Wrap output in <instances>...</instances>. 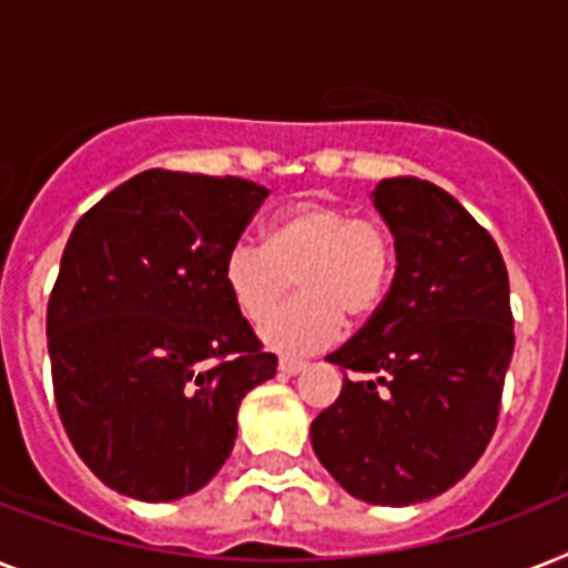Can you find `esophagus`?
Instances as JSON below:
<instances>
[{"label":"esophagus","mask_w":568,"mask_h":568,"mask_svg":"<svg viewBox=\"0 0 568 568\" xmlns=\"http://www.w3.org/2000/svg\"><path fill=\"white\" fill-rule=\"evenodd\" d=\"M308 364L303 362V358H280V373H285V376H297V373L306 371Z\"/></svg>","instance_id":"1"}]
</instances>
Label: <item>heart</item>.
<instances>
[{"instance_id":"1","label":"heart","mask_w":568,"mask_h":568,"mask_svg":"<svg viewBox=\"0 0 568 568\" xmlns=\"http://www.w3.org/2000/svg\"><path fill=\"white\" fill-rule=\"evenodd\" d=\"M394 239L376 219L326 201H300L271 221L265 244H230L221 280L233 306L260 324L298 274L301 297L260 329L265 347L306 356L335 344L344 315L371 317L394 280Z\"/></svg>"}]
</instances>
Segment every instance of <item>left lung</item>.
I'll return each mask as SVG.
<instances>
[{
  "label": "left lung",
  "mask_w": 568,
  "mask_h": 568,
  "mask_svg": "<svg viewBox=\"0 0 568 568\" xmlns=\"http://www.w3.org/2000/svg\"><path fill=\"white\" fill-rule=\"evenodd\" d=\"M371 201L394 236V283L326 356L353 376L308 435L349 496L405 508L455 487L490 444L514 317L499 247L449 192L388 178Z\"/></svg>",
  "instance_id": "1"
}]
</instances>
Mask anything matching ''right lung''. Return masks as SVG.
<instances>
[{"mask_svg": "<svg viewBox=\"0 0 568 568\" xmlns=\"http://www.w3.org/2000/svg\"><path fill=\"white\" fill-rule=\"evenodd\" d=\"M265 197L242 178L149 169L69 236L45 315L54 399L81 460L122 496L210 484L244 394L276 373L221 280Z\"/></svg>", "mask_w": 568, "mask_h": 568, "instance_id": "obj_1", "label": "right lung"}]
</instances>
